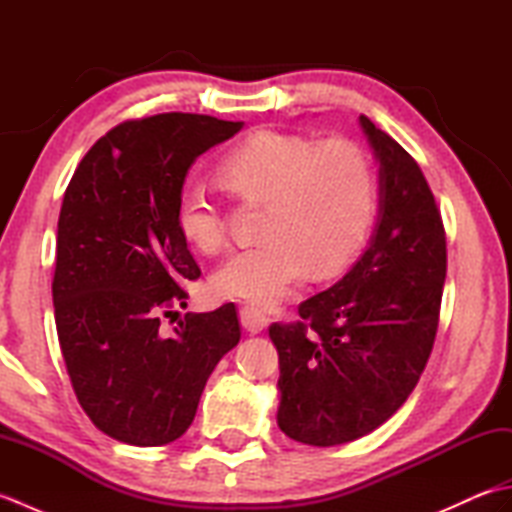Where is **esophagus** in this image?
I'll list each match as a JSON object with an SVG mask.
<instances>
[{"label": "esophagus", "mask_w": 512, "mask_h": 512, "mask_svg": "<svg viewBox=\"0 0 512 512\" xmlns=\"http://www.w3.org/2000/svg\"><path fill=\"white\" fill-rule=\"evenodd\" d=\"M239 321H242L244 330L250 334H259L268 325L266 314L255 306H244L242 310H239Z\"/></svg>", "instance_id": "1"}]
</instances>
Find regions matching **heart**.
Instances as JSON below:
<instances>
[{"mask_svg": "<svg viewBox=\"0 0 512 512\" xmlns=\"http://www.w3.org/2000/svg\"><path fill=\"white\" fill-rule=\"evenodd\" d=\"M239 198L266 202V239L237 250L215 270L222 297L275 306L306 277L330 275L363 248L378 213V178L367 151L352 140H314L259 129L222 162ZM178 226L202 253L226 242L224 215L202 184H187Z\"/></svg>", "mask_w": 512, "mask_h": 512, "instance_id": "1", "label": "heart"}]
</instances>
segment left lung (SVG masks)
<instances>
[{
  "label": "left lung",
  "mask_w": 512,
  "mask_h": 512,
  "mask_svg": "<svg viewBox=\"0 0 512 512\" xmlns=\"http://www.w3.org/2000/svg\"><path fill=\"white\" fill-rule=\"evenodd\" d=\"M378 160V222L343 279L270 325L279 354L277 424L310 447H336L389 420L418 385L436 341L447 277L444 226L418 162L358 118Z\"/></svg>",
  "instance_id": "8db88e82"
}]
</instances>
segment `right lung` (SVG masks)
<instances>
[{
    "mask_svg": "<svg viewBox=\"0 0 512 512\" xmlns=\"http://www.w3.org/2000/svg\"><path fill=\"white\" fill-rule=\"evenodd\" d=\"M242 125L180 112L121 123L96 140L65 189L54 321L76 398L118 442L178 440L242 336L233 303L160 330L162 314L187 308V281L200 277L178 226L184 178Z\"/></svg>",
    "mask_w": 512,
    "mask_h": 512,
    "instance_id": "right-lung-1",
    "label": "right lung"
}]
</instances>
